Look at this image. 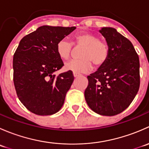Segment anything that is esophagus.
Returning a JSON list of instances; mask_svg holds the SVG:
<instances>
[{
    "instance_id": "1",
    "label": "esophagus",
    "mask_w": 149,
    "mask_h": 149,
    "mask_svg": "<svg viewBox=\"0 0 149 149\" xmlns=\"http://www.w3.org/2000/svg\"><path fill=\"white\" fill-rule=\"evenodd\" d=\"M80 76V74H79V73H75V72H73V76H74L75 78L78 77V76Z\"/></svg>"
}]
</instances>
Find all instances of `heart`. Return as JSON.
Segmentation results:
<instances>
[{
    "label": "heart",
    "instance_id": "b5f03b06",
    "mask_svg": "<svg viewBox=\"0 0 149 149\" xmlns=\"http://www.w3.org/2000/svg\"><path fill=\"white\" fill-rule=\"evenodd\" d=\"M73 43L76 45L83 47L79 55L81 59L71 60L66 63L65 70L75 73H85L91 70V63L95 65H100L107 59V45L94 34L87 32L81 33L76 36ZM71 50V44L66 39L61 40L57 43L56 52L61 59H68Z\"/></svg>",
    "mask_w": 149,
    "mask_h": 149
}]
</instances>
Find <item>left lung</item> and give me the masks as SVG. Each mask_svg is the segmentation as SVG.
Here are the masks:
<instances>
[{"label":"left lung","mask_w":149,"mask_h":149,"mask_svg":"<svg viewBox=\"0 0 149 149\" xmlns=\"http://www.w3.org/2000/svg\"><path fill=\"white\" fill-rule=\"evenodd\" d=\"M99 31L107 44L108 57L87 76L84 97L94 112L113 116L128 107L139 91V58L130 40L115 29L102 27Z\"/></svg>","instance_id":"8db88e82"}]
</instances>
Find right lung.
<instances>
[{
	"instance_id": "obj_1",
	"label": "right lung",
	"mask_w": 149,
	"mask_h": 149,
	"mask_svg": "<svg viewBox=\"0 0 149 149\" xmlns=\"http://www.w3.org/2000/svg\"><path fill=\"white\" fill-rule=\"evenodd\" d=\"M76 29L45 25L19 42L13 59V83L19 100L30 112L50 115L63 105L74 77L70 70L54 74L64 65L56 45Z\"/></svg>"
}]
</instances>
